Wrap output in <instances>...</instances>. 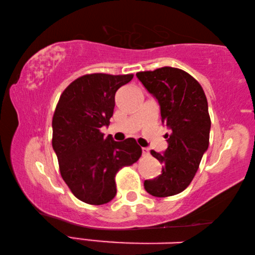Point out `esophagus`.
<instances>
[{"mask_svg":"<svg viewBox=\"0 0 255 255\" xmlns=\"http://www.w3.org/2000/svg\"><path fill=\"white\" fill-rule=\"evenodd\" d=\"M141 153H143L144 156H146V155H148V154H149V150H148V148L143 147V148H141Z\"/></svg>","mask_w":255,"mask_h":255,"instance_id":"34e87169","label":"esophagus"}]
</instances>
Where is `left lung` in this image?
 <instances>
[{"label":"left lung","mask_w":255,"mask_h":255,"mask_svg":"<svg viewBox=\"0 0 255 255\" xmlns=\"http://www.w3.org/2000/svg\"><path fill=\"white\" fill-rule=\"evenodd\" d=\"M136 76L157 100L162 124L170 130L163 154L150 150L163 166L158 176L145 180V190L159 198L178 195L191 183L208 149L211 123L207 98L198 81L179 68L165 66Z\"/></svg>","instance_id":"8db88e82"}]
</instances>
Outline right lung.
Instances as JSON below:
<instances>
[{"label": "right lung", "mask_w": 255, "mask_h": 255, "mask_svg": "<svg viewBox=\"0 0 255 255\" xmlns=\"http://www.w3.org/2000/svg\"><path fill=\"white\" fill-rule=\"evenodd\" d=\"M132 74L96 73L76 79L64 90L53 117V148L63 180L77 199L103 205L114 199L116 174L138 161L133 138L116 141L100 128L110 124L117 90Z\"/></svg>", "instance_id": "add662e5"}]
</instances>
